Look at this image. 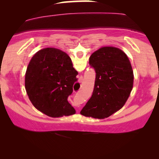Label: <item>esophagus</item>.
<instances>
[{"mask_svg": "<svg viewBox=\"0 0 159 159\" xmlns=\"http://www.w3.org/2000/svg\"><path fill=\"white\" fill-rule=\"evenodd\" d=\"M82 80H83V77H82V76L81 75V76H80V78H79V84L81 83Z\"/></svg>", "mask_w": 159, "mask_h": 159, "instance_id": "34e87169", "label": "esophagus"}]
</instances>
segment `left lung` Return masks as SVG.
I'll list each match as a JSON object with an SVG mask.
<instances>
[{
    "mask_svg": "<svg viewBox=\"0 0 159 159\" xmlns=\"http://www.w3.org/2000/svg\"><path fill=\"white\" fill-rule=\"evenodd\" d=\"M95 69L96 80L92 96L81 114L105 119L121 109L133 88L134 74L129 57L121 49L102 47L89 59Z\"/></svg>",
    "mask_w": 159,
    "mask_h": 159,
    "instance_id": "left-lung-1",
    "label": "left lung"
}]
</instances>
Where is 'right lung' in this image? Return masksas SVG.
I'll return each mask as SVG.
<instances>
[{"label": "right lung", "instance_id": "add662e5", "mask_svg": "<svg viewBox=\"0 0 159 159\" xmlns=\"http://www.w3.org/2000/svg\"><path fill=\"white\" fill-rule=\"evenodd\" d=\"M78 72L66 53L55 48L41 49L34 54L25 73V89L37 110L52 117L75 114L69 103L77 81Z\"/></svg>", "mask_w": 159, "mask_h": 159}]
</instances>
